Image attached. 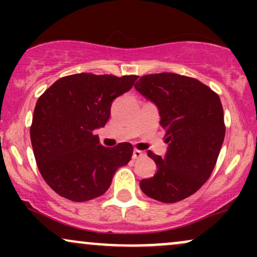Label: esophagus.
<instances>
[{
    "mask_svg": "<svg viewBox=\"0 0 257 257\" xmlns=\"http://www.w3.org/2000/svg\"><path fill=\"white\" fill-rule=\"evenodd\" d=\"M143 151H144L143 145H141L140 143H135V144H134V152L138 155V153H141Z\"/></svg>",
    "mask_w": 257,
    "mask_h": 257,
    "instance_id": "1",
    "label": "esophagus"
}]
</instances>
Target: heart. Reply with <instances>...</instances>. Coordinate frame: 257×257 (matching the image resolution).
<instances>
[{
    "mask_svg": "<svg viewBox=\"0 0 257 257\" xmlns=\"http://www.w3.org/2000/svg\"><path fill=\"white\" fill-rule=\"evenodd\" d=\"M147 110H149V107H146L145 110H144V113H146V111H147Z\"/></svg>",
    "mask_w": 257,
    "mask_h": 257,
    "instance_id": "heart-1",
    "label": "heart"
}]
</instances>
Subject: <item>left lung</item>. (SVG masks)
<instances>
[{
  "mask_svg": "<svg viewBox=\"0 0 257 257\" xmlns=\"http://www.w3.org/2000/svg\"><path fill=\"white\" fill-rule=\"evenodd\" d=\"M132 87L126 76L77 73L58 79L37 100L32 149L41 175L59 196L73 202L100 197L131 161V144L102 145L95 131L110 118L112 101Z\"/></svg>",
  "mask_w": 257,
  "mask_h": 257,
  "instance_id": "1",
  "label": "left lung"
}]
</instances>
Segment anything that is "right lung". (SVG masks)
<instances>
[{
	"mask_svg": "<svg viewBox=\"0 0 257 257\" xmlns=\"http://www.w3.org/2000/svg\"><path fill=\"white\" fill-rule=\"evenodd\" d=\"M135 88L157 106L167 144L163 156H151L157 172L141 180L140 188L163 203L187 198L211 175L222 147L220 98L200 82L176 73L144 76Z\"/></svg>",
	"mask_w": 257,
	"mask_h": 257,
	"instance_id": "right-lung-1",
	"label": "right lung"
}]
</instances>
